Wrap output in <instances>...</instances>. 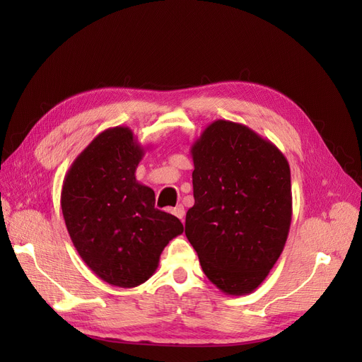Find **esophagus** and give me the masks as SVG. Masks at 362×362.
Listing matches in <instances>:
<instances>
[{
	"instance_id": "1",
	"label": "esophagus",
	"mask_w": 362,
	"mask_h": 362,
	"mask_svg": "<svg viewBox=\"0 0 362 362\" xmlns=\"http://www.w3.org/2000/svg\"><path fill=\"white\" fill-rule=\"evenodd\" d=\"M172 214H173V216H177V217L180 218V221H182L184 216H185V210H184V206H182V205L175 206L173 210H172Z\"/></svg>"
}]
</instances>
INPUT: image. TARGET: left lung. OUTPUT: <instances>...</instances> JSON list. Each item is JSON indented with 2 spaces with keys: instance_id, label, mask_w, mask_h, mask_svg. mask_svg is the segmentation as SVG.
<instances>
[{
  "instance_id": "left-lung-1",
  "label": "left lung",
  "mask_w": 362,
  "mask_h": 362,
  "mask_svg": "<svg viewBox=\"0 0 362 362\" xmlns=\"http://www.w3.org/2000/svg\"><path fill=\"white\" fill-rule=\"evenodd\" d=\"M192 157L194 205L185 216V235L218 290L252 293L288 237V161L272 141L223 119L204 129Z\"/></svg>"
}]
</instances>
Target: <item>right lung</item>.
<instances>
[{
  "label": "right lung",
  "instance_id": "add662e5",
  "mask_svg": "<svg viewBox=\"0 0 362 362\" xmlns=\"http://www.w3.org/2000/svg\"><path fill=\"white\" fill-rule=\"evenodd\" d=\"M145 149L128 127L98 134L69 168L62 213L89 269L110 286L133 288L154 275L163 249L182 234L178 217L156 208V193L136 180Z\"/></svg>",
  "mask_w": 362,
  "mask_h": 362
}]
</instances>
